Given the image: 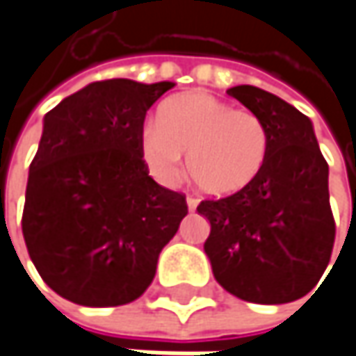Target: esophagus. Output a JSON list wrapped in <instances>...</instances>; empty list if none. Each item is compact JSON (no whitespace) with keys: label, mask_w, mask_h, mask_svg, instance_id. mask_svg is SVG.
<instances>
[{"label":"esophagus","mask_w":356,"mask_h":356,"mask_svg":"<svg viewBox=\"0 0 356 356\" xmlns=\"http://www.w3.org/2000/svg\"><path fill=\"white\" fill-rule=\"evenodd\" d=\"M187 209H189V211H195V209H197V199L187 197Z\"/></svg>","instance_id":"34e87169"}]
</instances>
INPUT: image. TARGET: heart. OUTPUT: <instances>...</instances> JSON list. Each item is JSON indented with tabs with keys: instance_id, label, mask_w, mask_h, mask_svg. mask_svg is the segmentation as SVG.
<instances>
[{
	"instance_id": "b5f03b06",
	"label": "heart",
	"mask_w": 356,
	"mask_h": 356,
	"mask_svg": "<svg viewBox=\"0 0 356 356\" xmlns=\"http://www.w3.org/2000/svg\"><path fill=\"white\" fill-rule=\"evenodd\" d=\"M268 131L250 111L205 92H191L161 108L140 135V155L151 175L173 185L187 171L201 193L234 197L260 177L268 159Z\"/></svg>"
}]
</instances>
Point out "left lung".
I'll return each mask as SVG.
<instances>
[{"label": "left lung", "mask_w": 356, "mask_h": 356, "mask_svg": "<svg viewBox=\"0 0 356 356\" xmlns=\"http://www.w3.org/2000/svg\"><path fill=\"white\" fill-rule=\"evenodd\" d=\"M268 131V159L256 183L234 197L201 201L211 223L203 250L223 290L256 304L306 296L334 243L328 165L312 120L286 100L241 84L227 90Z\"/></svg>", "instance_id": "8db88e82"}]
</instances>
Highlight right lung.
Here are the masks:
<instances>
[{"label":"right lung","mask_w":356,"mask_h":356,"mask_svg":"<svg viewBox=\"0 0 356 356\" xmlns=\"http://www.w3.org/2000/svg\"><path fill=\"white\" fill-rule=\"evenodd\" d=\"M173 82L102 80L44 116L22 232L42 280L80 306L136 300L187 216L140 155L147 111Z\"/></svg>","instance_id":"add662e5"}]
</instances>
